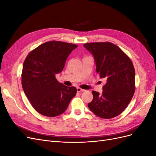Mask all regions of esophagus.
<instances>
[{"mask_svg":"<svg viewBox=\"0 0 156 156\" xmlns=\"http://www.w3.org/2000/svg\"><path fill=\"white\" fill-rule=\"evenodd\" d=\"M77 91L78 92H84V91H85V90L82 89V88H79V87H77Z\"/></svg>","mask_w":156,"mask_h":156,"instance_id":"1","label":"esophagus"}]
</instances>
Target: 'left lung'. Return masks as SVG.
Masks as SVG:
<instances>
[{"label": "left lung", "mask_w": 156, "mask_h": 156, "mask_svg": "<svg viewBox=\"0 0 156 156\" xmlns=\"http://www.w3.org/2000/svg\"><path fill=\"white\" fill-rule=\"evenodd\" d=\"M84 47L94 56L97 73L106 81L101 95L92 91L93 100L88 108L102 119H112L124 111L133 96V64L123 51L111 42L88 43Z\"/></svg>", "instance_id": "obj_1"}]
</instances>
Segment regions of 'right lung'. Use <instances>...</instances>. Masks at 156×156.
Segmentation results:
<instances>
[{
  "label": "right lung",
  "instance_id": "obj_1",
  "mask_svg": "<svg viewBox=\"0 0 156 156\" xmlns=\"http://www.w3.org/2000/svg\"><path fill=\"white\" fill-rule=\"evenodd\" d=\"M77 45L51 41L30 52L23 63L21 84L33 108L49 117L58 116L66 110L76 95L74 87H66L56 80L69 55Z\"/></svg>",
  "mask_w": 156,
  "mask_h": 156
}]
</instances>
